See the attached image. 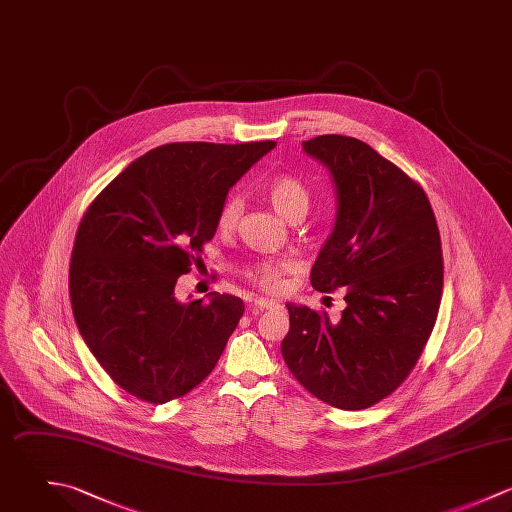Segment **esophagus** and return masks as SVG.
I'll list each match as a JSON object with an SVG mask.
<instances>
[{"instance_id":"esophagus-1","label":"esophagus","mask_w":512,"mask_h":512,"mask_svg":"<svg viewBox=\"0 0 512 512\" xmlns=\"http://www.w3.org/2000/svg\"><path fill=\"white\" fill-rule=\"evenodd\" d=\"M253 305H255L257 309H261V311H263V309H273V307H277V303H275L273 299H263V297H261V299H255Z\"/></svg>"}]
</instances>
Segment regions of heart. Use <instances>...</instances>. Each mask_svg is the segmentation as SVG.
Segmentation results:
<instances>
[{
	"label": "heart",
	"instance_id": "obj_1",
	"mask_svg": "<svg viewBox=\"0 0 512 512\" xmlns=\"http://www.w3.org/2000/svg\"><path fill=\"white\" fill-rule=\"evenodd\" d=\"M267 195L273 207L289 221L303 217L309 209V191L307 187L291 175H279L267 185ZM243 211V201L239 195H229L219 211V227L223 231L233 229L239 223ZM289 265L285 261H259L255 263L247 275L251 281H255L263 289H277L281 285V275L285 273Z\"/></svg>",
	"mask_w": 512,
	"mask_h": 512
}]
</instances>
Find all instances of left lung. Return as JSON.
Listing matches in <instances>:
<instances>
[{
    "instance_id": "8db88e82",
    "label": "left lung",
    "mask_w": 512,
    "mask_h": 512,
    "mask_svg": "<svg viewBox=\"0 0 512 512\" xmlns=\"http://www.w3.org/2000/svg\"><path fill=\"white\" fill-rule=\"evenodd\" d=\"M337 191V219L311 285L345 287L339 321L287 303L281 343L293 377L323 403L361 411L389 397L417 365L443 295L441 235L423 187L371 145L345 135L303 141Z\"/></svg>"
}]
</instances>
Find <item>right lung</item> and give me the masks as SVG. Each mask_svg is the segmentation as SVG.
I'll list each match as a JSON object with an SVG mask.
<instances>
[{
	"mask_svg": "<svg viewBox=\"0 0 512 512\" xmlns=\"http://www.w3.org/2000/svg\"><path fill=\"white\" fill-rule=\"evenodd\" d=\"M275 145L167 143L87 207L69 263L71 309L97 363L129 395L163 405L215 369L245 305L225 293L181 303L175 283L213 239L229 189Z\"/></svg>",
	"mask_w": 512,
	"mask_h": 512,
	"instance_id": "1",
	"label": "right lung"
}]
</instances>
